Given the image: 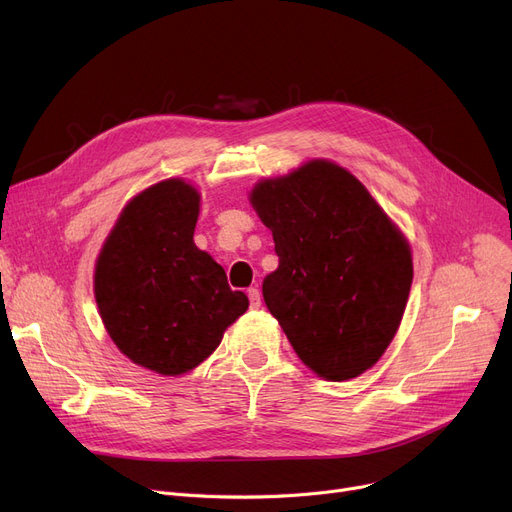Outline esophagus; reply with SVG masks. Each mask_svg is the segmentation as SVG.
Returning a JSON list of instances; mask_svg holds the SVG:
<instances>
[{"label":"esophagus","instance_id":"obj_1","mask_svg":"<svg viewBox=\"0 0 512 512\" xmlns=\"http://www.w3.org/2000/svg\"><path fill=\"white\" fill-rule=\"evenodd\" d=\"M249 303L253 309H259L261 307V292L257 288H249Z\"/></svg>","mask_w":512,"mask_h":512}]
</instances>
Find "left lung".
Returning a JSON list of instances; mask_svg holds the SVG:
<instances>
[{
    "label": "left lung",
    "mask_w": 512,
    "mask_h": 512,
    "mask_svg": "<svg viewBox=\"0 0 512 512\" xmlns=\"http://www.w3.org/2000/svg\"><path fill=\"white\" fill-rule=\"evenodd\" d=\"M251 205L280 259L263 280L267 309L319 378H357L386 353L405 313L413 282L407 238L328 159L257 182Z\"/></svg>",
    "instance_id": "left-lung-1"
}]
</instances>
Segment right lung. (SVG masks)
I'll list each match as a JSON object with an SVG mask.
<instances>
[{
    "label": "right lung",
    "mask_w": 512,
    "mask_h": 512,
    "mask_svg": "<svg viewBox=\"0 0 512 512\" xmlns=\"http://www.w3.org/2000/svg\"><path fill=\"white\" fill-rule=\"evenodd\" d=\"M201 195L180 178L157 182L120 213L95 265V301L120 351L159 375L203 363L247 311L224 267L197 249Z\"/></svg>",
    "instance_id": "1"
}]
</instances>
